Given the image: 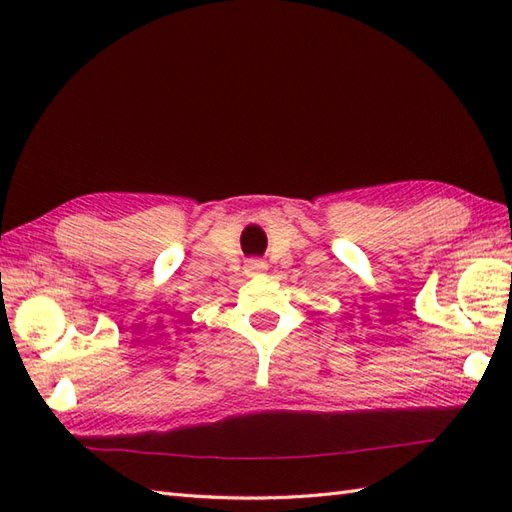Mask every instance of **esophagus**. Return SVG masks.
Returning a JSON list of instances; mask_svg holds the SVG:
<instances>
[{
    "label": "esophagus",
    "instance_id": "obj_1",
    "mask_svg": "<svg viewBox=\"0 0 512 512\" xmlns=\"http://www.w3.org/2000/svg\"><path fill=\"white\" fill-rule=\"evenodd\" d=\"M266 268H268V264L264 262V259H248L246 266H244V273L246 275H257V273H264Z\"/></svg>",
    "mask_w": 512,
    "mask_h": 512
}]
</instances>
